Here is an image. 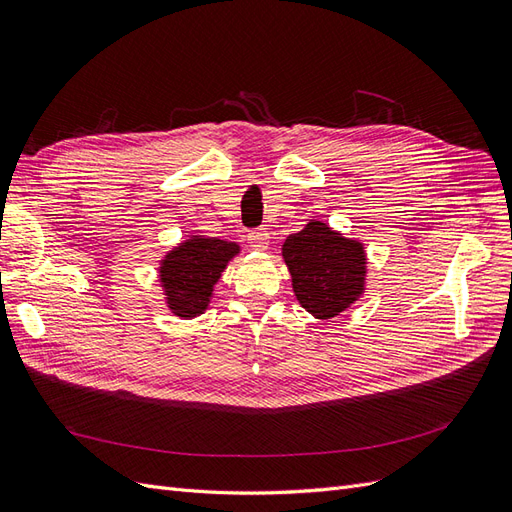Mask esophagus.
Masks as SVG:
<instances>
[{
    "label": "esophagus",
    "mask_w": 512,
    "mask_h": 512,
    "mask_svg": "<svg viewBox=\"0 0 512 512\" xmlns=\"http://www.w3.org/2000/svg\"><path fill=\"white\" fill-rule=\"evenodd\" d=\"M247 243H250L252 250L265 252V250H269V232L262 230V228L247 232Z\"/></svg>",
    "instance_id": "obj_1"
}]
</instances>
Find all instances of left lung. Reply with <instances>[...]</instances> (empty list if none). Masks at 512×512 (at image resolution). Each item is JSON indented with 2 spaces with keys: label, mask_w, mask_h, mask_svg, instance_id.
<instances>
[{
  "label": "left lung",
  "mask_w": 512,
  "mask_h": 512,
  "mask_svg": "<svg viewBox=\"0 0 512 512\" xmlns=\"http://www.w3.org/2000/svg\"><path fill=\"white\" fill-rule=\"evenodd\" d=\"M282 256L294 297L318 320L335 318L365 292L367 256L361 241L348 239L324 222L309 220L290 235Z\"/></svg>",
  "instance_id": "8db88e82"
}]
</instances>
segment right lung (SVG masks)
<instances>
[{
	"label": "right lung",
	"mask_w": 512,
	"mask_h": 512,
	"mask_svg": "<svg viewBox=\"0 0 512 512\" xmlns=\"http://www.w3.org/2000/svg\"><path fill=\"white\" fill-rule=\"evenodd\" d=\"M239 252L241 247L235 241L203 235H190L166 252L158 277L170 314L183 320L205 314L215 284Z\"/></svg>",
	"instance_id": "add662e5"
}]
</instances>
